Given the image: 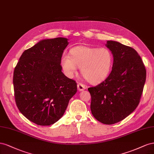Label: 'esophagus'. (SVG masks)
<instances>
[{
    "label": "esophagus",
    "instance_id": "esophagus-1",
    "mask_svg": "<svg viewBox=\"0 0 154 154\" xmlns=\"http://www.w3.org/2000/svg\"><path fill=\"white\" fill-rule=\"evenodd\" d=\"M77 88H78V90L79 91H82V90H84L86 88V86H85V85H83L82 83L79 82L77 84Z\"/></svg>",
    "mask_w": 154,
    "mask_h": 154
}]
</instances>
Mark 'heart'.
I'll use <instances>...</instances> for the list:
<instances>
[{
  "mask_svg": "<svg viewBox=\"0 0 154 154\" xmlns=\"http://www.w3.org/2000/svg\"><path fill=\"white\" fill-rule=\"evenodd\" d=\"M64 54L60 64L64 73L72 77L78 67L82 75L91 84L103 81L110 72L113 61L112 51L106 48L77 46Z\"/></svg>",
  "mask_w": 154,
  "mask_h": 154,
  "instance_id": "1",
  "label": "heart"
}]
</instances>
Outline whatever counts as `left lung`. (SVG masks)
Instances as JSON below:
<instances>
[{"instance_id": "left-lung-1", "label": "left lung", "mask_w": 154, "mask_h": 154, "mask_svg": "<svg viewBox=\"0 0 154 154\" xmlns=\"http://www.w3.org/2000/svg\"><path fill=\"white\" fill-rule=\"evenodd\" d=\"M106 46L113 63L108 77L98 85L88 88L92 115L105 125L123 120L137 108L146 81V71L134 48L113 41Z\"/></svg>"}]
</instances>
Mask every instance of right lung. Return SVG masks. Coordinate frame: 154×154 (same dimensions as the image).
Listing matches in <instances>:
<instances>
[{
  "instance_id": "obj_1",
  "label": "right lung",
  "mask_w": 154,
  "mask_h": 154,
  "mask_svg": "<svg viewBox=\"0 0 154 154\" xmlns=\"http://www.w3.org/2000/svg\"><path fill=\"white\" fill-rule=\"evenodd\" d=\"M68 39H45L25 50L14 72L15 100L28 120L41 126L55 123L62 117L77 82L61 71L60 59Z\"/></svg>"
}]
</instances>
